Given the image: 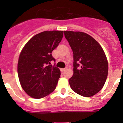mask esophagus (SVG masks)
Instances as JSON below:
<instances>
[{
  "label": "esophagus",
  "instance_id": "esophagus-1",
  "mask_svg": "<svg viewBox=\"0 0 123 123\" xmlns=\"http://www.w3.org/2000/svg\"><path fill=\"white\" fill-rule=\"evenodd\" d=\"M68 69V67H65V68H64L61 69V71H65L66 69Z\"/></svg>",
  "mask_w": 123,
  "mask_h": 123
}]
</instances>
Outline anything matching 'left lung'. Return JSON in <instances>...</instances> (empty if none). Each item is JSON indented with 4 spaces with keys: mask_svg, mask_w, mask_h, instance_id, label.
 <instances>
[{
    "mask_svg": "<svg viewBox=\"0 0 123 123\" xmlns=\"http://www.w3.org/2000/svg\"><path fill=\"white\" fill-rule=\"evenodd\" d=\"M65 37L73 52L74 74L69 79L71 88L76 93L90 97L105 85L108 64L101 46L83 32L65 31Z\"/></svg>",
    "mask_w": 123,
    "mask_h": 123,
    "instance_id": "left-lung-1",
    "label": "left lung"
}]
</instances>
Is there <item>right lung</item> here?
<instances>
[{
  "mask_svg": "<svg viewBox=\"0 0 123 123\" xmlns=\"http://www.w3.org/2000/svg\"><path fill=\"white\" fill-rule=\"evenodd\" d=\"M64 31H45L25 44L18 62L21 87L31 98L40 99L54 91L61 75L58 67L50 65L55 59L52 52L61 41Z\"/></svg>",
  "mask_w": 123,
  "mask_h": 123,
  "instance_id": "obj_1",
  "label": "right lung"
}]
</instances>
